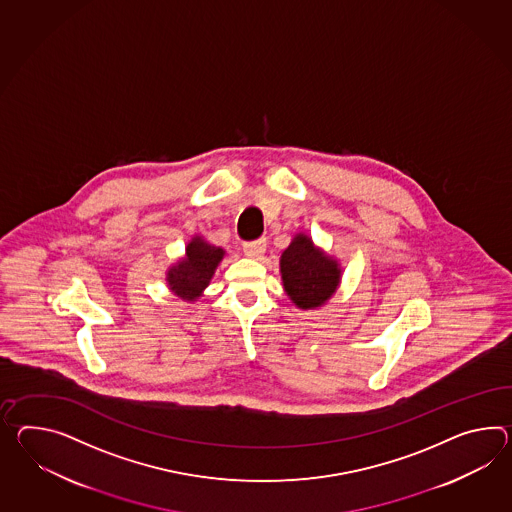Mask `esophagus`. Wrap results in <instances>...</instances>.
Instances as JSON below:
<instances>
[{"label": "esophagus", "mask_w": 512, "mask_h": 512, "mask_svg": "<svg viewBox=\"0 0 512 512\" xmlns=\"http://www.w3.org/2000/svg\"><path fill=\"white\" fill-rule=\"evenodd\" d=\"M242 250L251 259H259L262 253L266 251V238H257V240H251V242H244Z\"/></svg>", "instance_id": "esophagus-1"}]
</instances>
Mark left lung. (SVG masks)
Listing matches in <instances>:
<instances>
[{"label": "left lung", "instance_id": "8db88e82", "mask_svg": "<svg viewBox=\"0 0 512 512\" xmlns=\"http://www.w3.org/2000/svg\"><path fill=\"white\" fill-rule=\"evenodd\" d=\"M281 279L288 298L303 311L322 307L337 292L340 283L338 262L298 233L281 255Z\"/></svg>", "mask_w": 512, "mask_h": 512}]
</instances>
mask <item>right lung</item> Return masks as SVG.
I'll list each match as a JSON object with an SVG mask.
<instances>
[{
  "instance_id": "obj_1",
  "label": "right lung",
  "mask_w": 512,
  "mask_h": 512,
  "mask_svg": "<svg viewBox=\"0 0 512 512\" xmlns=\"http://www.w3.org/2000/svg\"><path fill=\"white\" fill-rule=\"evenodd\" d=\"M225 251L209 244L201 237H194L187 244V253L168 270V287L181 300L196 301L211 283L214 270L224 259Z\"/></svg>"
}]
</instances>
